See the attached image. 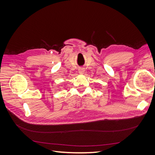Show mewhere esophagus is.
Here are the masks:
<instances>
[{"label": "esophagus", "mask_w": 155, "mask_h": 155, "mask_svg": "<svg viewBox=\"0 0 155 155\" xmlns=\"http://www.w3.org/2000/svg\"><path fill=\"white\" fill-rule=\"evenodd\" d=\"M78 71H79V73L80 74H83L84 72H85V70H84V68H79Z\"/></svg>", "instance_id": "34e87169"}]
</instances>
